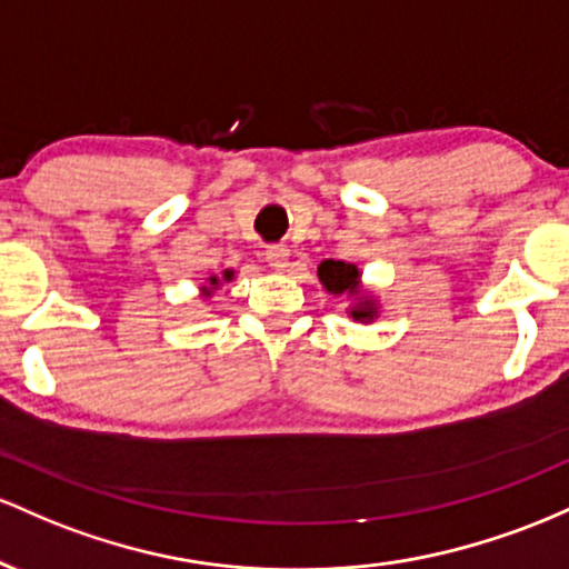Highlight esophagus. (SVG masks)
I'll return each instance as SVG.
<instances>
[{
	"mask_svg": "<svg viewBox=\"0 0 569 569\" xmlns=\"http://www.w3.org/2000/svg\"><path fill=\"white\" fill-rule=\"evenodd\" d=\"M266 260L273 271H284L287 263H290V250L284 244H273L266 250Z\"/></svg>",
	"mask_w": 569,
	"mask_h": 569,
	"instance_id": "esophagus-1",
	"label": "esophagus"
}]
</instances>
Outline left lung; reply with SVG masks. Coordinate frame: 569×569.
Masks as SVG:
<instances>
[{
	"mask_svg": "<svg viewBox=\"0 0 569 569\" xmlns=\"http://www.w3.org/2000/svg\"><path fill=\"white\" fill-rule=\"evenodd\" d=\"M317 277L330 296H343L352 301L347 315L355 322H373L379 317V301L373 292L362 290V271L355 263H343V260H322L317 268Z\"/></svg>",
	"mask_w": 569,
	"mask_h": 569,
	"instance_id": "obj_1",
	"label": "left lung"
}]
</instances>
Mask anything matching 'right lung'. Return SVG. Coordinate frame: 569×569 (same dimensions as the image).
<instances>
[{"label":"right lung","instance_id":"obj_1","mask_svg":"<svg viewBox=\"0 0 569 569\" xmlns=\"http://www.w3.org/2000/svg\"><path fill=\"white\" fill-rule=\"evenodd\" d=\"M222 279H226V282H231V279H233L231 268H228V271H222ZM217 287H220V277H209L207 282H203V287H201V296L203 298H212V292L217 290Z\"/></svg>","mask_w":569,"mask_h":569}]
</instances>
